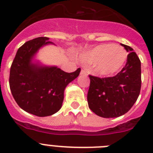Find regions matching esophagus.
Wrapping results in <instances>:
<instances>
[{"label":"esophagus","instance_id":"34e87169","mask_svg":"<svg viewBox=\"0 0 153 153\" xmlns=\"http://www.w3.org/2000/svg\"><path fill=\"white\" fill-rule=\"evenodd\" d=\"M80 74L81 75H87V73H86V71L84 69H82L80 71Z\"/></svg>","mask_w":153,"mask_h":153}]
</instances>
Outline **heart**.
Segmentation results:
<instances>
[{
	"instance_id": "b5f03b06",
	"label": "heart",
	"mask_w": 153,
	"mask_h": 153,
	"mask_svg": "<svg viewBox=\"0 0 153 153\" xmlns=\"http://www.w3.org/2000/svg\"><path fill=\"white\" fill-rule=\"evenodd\" d=\"M127 53L123 47L113 44H102L87 50L80 56L81 62L95 63L96 72L101 76L117 74L124 67Z\"/></svg>"
}]
</instances>
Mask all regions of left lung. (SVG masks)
<instances>
[{"label":"left lung","mask_w":153,"mask_h":153,"mask_svg":"<svg viewBox=\"0 0 153 153\" xmlns=\"http://www.w3.org/2000/svg\"><path fill=\"white\" fill-rule=\"evenodd\" d=\"M129 53L126 63L112 77L90 75L87 93L89 108L97 116L115 118L123 116L134 105L141 89V62L132 47L121 44Z\"/></svg>","instance_id":"8db88e82"}]
</instances>
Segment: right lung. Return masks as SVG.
I'll list each match as a JSON object with an SVG mask.
<instances>
[{
  "label": "right lung",
  "mask_w": 153,
  "mask_h": 153,
  "mask_svg": "<svg viewBox=\"0 0 153 153\" xmlns=\"http://www.w3.org/2000/svg\"><path fill=\"white\" fill-rule=\"evenodd\" d=\"M40 36L26 42L17 51L10 70L9 84L16 102L24 111L37 117H48L59 111L67 85L75 79L80 68L66 73L57 67L33 63L40 47L53 44Z\"/></svg>",
  "instance_id": "add662e5"
}]
</instances>
